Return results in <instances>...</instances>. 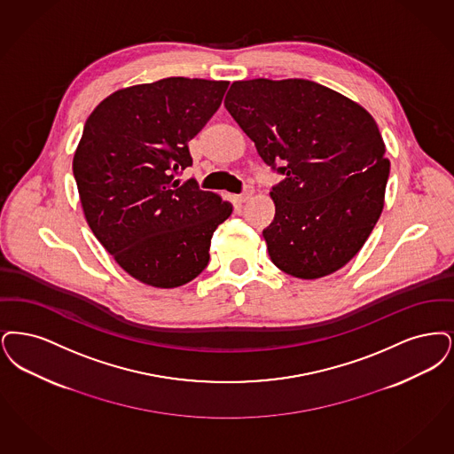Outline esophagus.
Segmentation results:
<instances>
[{"label":"esophagus","mask_w":454,"mask_h":454,"mask_svg":"<svg viewBox=\"0 0 454 454\" xmlns=\"http://www.w3.org/2000/svg\"><path fill=\"white\" fill-rule=\"evenodd\" d=\"M254 195V190L249 186V188H246V192L242 193V195H239L237 197V201H240V203H246V201H249L251 198Z\"/></svg>","instance_id":"1"}]
</instances>
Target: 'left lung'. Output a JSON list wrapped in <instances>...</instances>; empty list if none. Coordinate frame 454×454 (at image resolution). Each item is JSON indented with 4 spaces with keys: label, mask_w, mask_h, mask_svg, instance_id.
<instances>
[{
    "label": "left lung",
    "mask_w": 454,
    "mask_h": 454,
    "mask_svg": "<svg viewBox=\"0 0 454 454\" xmlns=\"http://www.w3.org/2000/svg\"><path fill=\"white\" fill-rule=\"evenodd\" d=\"M223 103L262 160L285 164L262 232L273 264L300 279L346 266L385 205L390 160L372 114L309 79L234 81Z\"/></svg>",
    "instance_id": "obj_1"
}]
</instances>
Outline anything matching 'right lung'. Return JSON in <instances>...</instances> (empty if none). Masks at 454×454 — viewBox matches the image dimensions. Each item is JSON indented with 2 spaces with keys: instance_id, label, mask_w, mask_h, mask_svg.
<instances>
[{
  "instance_id": "obj_1",
  "label": "right lung",
  "mask_w": 454,
  "mask_h": 454,
  "mask_svg": "<svg viewBox=\"0 0 454 454\" xmlns=\"http://www.w3.org/2000/svg\"><path fill=\"white\" fill-rule=\"evenodd\" d=\"M229 81L164 78L117 90L84 123L73 173L82 214L120 268L177 288L207 268L212 236L232 203L175 179L188 142L217 112Z\"/></svg>"
}]
</instances>
